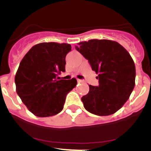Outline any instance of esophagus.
I'll list each match as a JSON object with an SVG mask.
<instances>
[{
    "instance_id": "esophagus-1",
    "label": "esophagus",
    "mask_w": 151,
    "mask_h": 151,
    "mask_svg": "<svg viewBox=\"0 0 151 151\" xmlns=\"http://www.w3.org/2000/svg\"><path fill=\"white\" fill-rule=\"evenodd\" d=\"M77 81H78V82H84L83 80H82V79H77Z\"/></svg>"
}]
</instances>
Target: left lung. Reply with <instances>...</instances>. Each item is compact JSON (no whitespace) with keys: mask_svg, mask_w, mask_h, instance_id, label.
<instances>
[{"mask_svg":"<svg viewBox=\"0 0 151 151\" xmlns=\"http://www.w3.org/2000/svg\"><path fill=\"white\" fill-rule=\"evenodd\" d=\"M76 49L98 74L99 85H89L88 93L82 97L85 110L97 116L115 113L134 88L135 66L132 57L122 45L110 40L83 41Z\"/></svg>","mask_w":151,"mask_h":151,"instance_id":"left-lung-1","label":"left lung"}]
</instances>
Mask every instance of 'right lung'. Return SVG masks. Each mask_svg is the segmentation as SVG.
<instances>
[{
  "instance_id": "add662e5",
  "label": "right lung",
  "mask_w": 151,
  "mask_h": 151,
  "mask_svg": "<svg viewBox=\"0 0 151 151\" xmlns=\"http://www.w3.org/2000/svg\"><path fill=\"white\" fill-rule=\"evenodd\" d=\"M69 44L40 43L33 46L21 60L15 76L17 94L30 112L38 117L59 113L67 94L76 87V78L60 79L65 72Z\"/></svg>"
}]
</instances>
